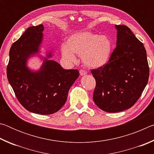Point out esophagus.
<instances>
[{
  "label": "esophagus",
  "instance_id": "esophagus-1",
  "mask_svg": "<svg viewBox=\"0 0 154 154\" xmlns=\"http://www.w3.org/2000/svg\"><path fill=\"white\" fill-rule=\"evenodd\" d=\"M79 73H80L81 76H83V75H85L87 74V72L85 71H84V70L81 69L80 71H79Z\"/></svg>",
  "mask_w": 154,
  "mask_h": 154
}]
</instances>
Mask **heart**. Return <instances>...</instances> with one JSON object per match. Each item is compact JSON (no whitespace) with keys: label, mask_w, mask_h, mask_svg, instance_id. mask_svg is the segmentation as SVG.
<instances>
[{"label":"heart","mask_w":154,"mask_h":154,"mask_svg":"<svg viewBox=\"0 0 154 154\" xmlns=\"http://www.w3.org/2000/svg\"><path fill=\"white\" fill-rule=\"evenodd\" d=\"M62 56L65 61L75 62L74 54L81 56L83 64L92 69L103 67L108 63L112 52V42L108 36L92 32H78L62 45Z\"/></svg>","instance_id":"1"}]
</instances>
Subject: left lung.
Here are the masks:
<instances>
[{
    "mask_svg": "<svg viewBox=\"0 0 154 154\" xmlns=\"http://www.w3.org/2000/svg\"><path fill=\"white\" fill-rule=\"evenodd\" d=\"M116 48L105 66L91 70L96 80L94 102L116 113L136 103L147 85L149 69L143 44L125 25H116Z\"/></svg>",
    "mask_w": 154,
    "mask_h": 154,
    "instance_id": "1",
    "label": "left lung"
}]
</instances>
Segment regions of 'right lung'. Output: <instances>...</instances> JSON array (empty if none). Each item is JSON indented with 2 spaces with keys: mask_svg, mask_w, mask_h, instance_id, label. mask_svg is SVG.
Wrapping results in <instances>:
<instances>
[{
  "mask_svg": "<svg viewBox=\"0 0 154 154\" xmlns=\"http://www.w3.org/2000/svg\"><path fill=\"white\" fill-rule=\"evenodd\" d=\"M44 26L40 24L27 28L13 43L9 51L7 76L17 100L24 107L34 113H56L65 104L68 92L79 77L77 69L66 70L58 62L49 60L51 51L42 58L40 69L32 71L28 60L39 53Z\"/></svg>",
  "mask_w": 154,
  "mask_h": 154,
  "instance_id": "add662e5",
  "label": "right lung"
}]
</instances>
